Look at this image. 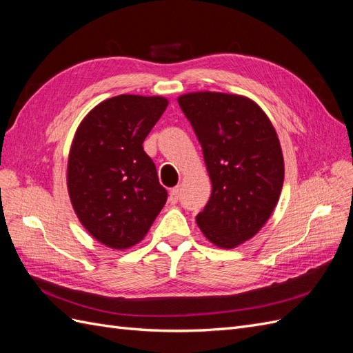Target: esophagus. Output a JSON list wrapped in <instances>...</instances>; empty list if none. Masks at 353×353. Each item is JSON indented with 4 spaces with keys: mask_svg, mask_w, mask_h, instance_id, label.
<instances>
[{
    "mask_svg": "<svg viewBox=\"0 0 353 353\" xmlns=\"http://www.w3.org/2000/svg\"><path fill=\"white\" fill-rule=\"evenodd\" d=\"M179 199V187H174L169 191V200L170 203H176Z\"/></svg>",
    "mask_w": 353,
    "mask_h": 353,
    "instance_id": "1",
    "label": "esophagus"
}]
</instances>
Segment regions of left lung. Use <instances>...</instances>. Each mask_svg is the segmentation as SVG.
<instances>
[{
    "label": "left lung",
    "instance_id": "8db88e82",
    "mask_svg": "<svg viewBox=\"0 0 353 353\" xmlns=\"http://www.w3.org/2000/svg\"><path fill=\"white\" fill-rule=\"evenodd\" d=\"M178 104L197 135L212 181L197 223L209 241L232 249L263 227L280 199L279 137L259 105L241 95L191 92Z\"/></svg>",
    "mask_w": 353,
    "mask_h": 353
}]
</instances>
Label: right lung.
Returning a JSON list of instances; mask_svg holds the SVG:
<instances>
[{
	"instance_id": "1",
	"label": "right lung",
	"mask_w": 353,
	"mask_h": 353,
	"mask_svg": "<svg viewBox=\"0 0 353 353\" xmlns=\"http://www.w3.org/2000/svg\"><path fill=\"white\" fill-rule=\"evenodd\" d=\"M168 108L163 97L117 95L81 122L70 147L68 190L91 236L112 249L140 243L168 191L143 143Z\"/></svg>"
}]
</instances>
